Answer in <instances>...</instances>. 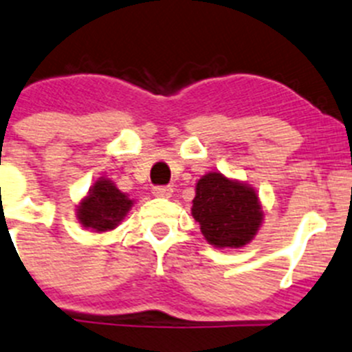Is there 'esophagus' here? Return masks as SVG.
<instances>
[{
    "label": "esophagus",
    "mask_w": 352,
    "mask_h": 352,
    "mask_svg": "<svg viewBox=\"0 0 352 352\" xmlns=\"http://www.w3.org/2000/svg\"><path fill=\"white\" fill-rule=\"evenodd\" d=\"M153 195L159 197V199H170L173 197V188L170 186H155Z\"/></svg>",
    "instance_id": "esophagus-1"
}]
</instances>
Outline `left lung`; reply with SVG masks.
Instances as JSON below:
<instances>
[{"label":"left lung","instance_id":"8db88e82","mask_svg":"<svg viewBox=\"0 0 352 352\" xmlns=\"http://www.w3.org/2000/svg\"><path fill=\"white\" fill-rule=\"evenodd\" d=\"M192 216L207 243L217 249H240L257 235L264 210L256 188L210 170L197 182Z\"/></svg>","mask_w":352,"mask_h":352}]
</instances>
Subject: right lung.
Instances as JSON below:
<instances>
[{
	"label": "right lung",
	"mask_w": 352,
	"mask_h": 352,
	"mask_svg": "<svg viewBox=\"0 0 352 352\" xmlns=\"http://www.w3.org/2000/svg\"><path fill=\"white\" fill-rule=\"evenodd\" d=\"M133 206L135 200L128 193L120 192L112 179L102 176L78 202L76 217L85 230L107 233L122 223Z\"/></svg>",
	"instance_id": "obj_1"
}]
</instances>
